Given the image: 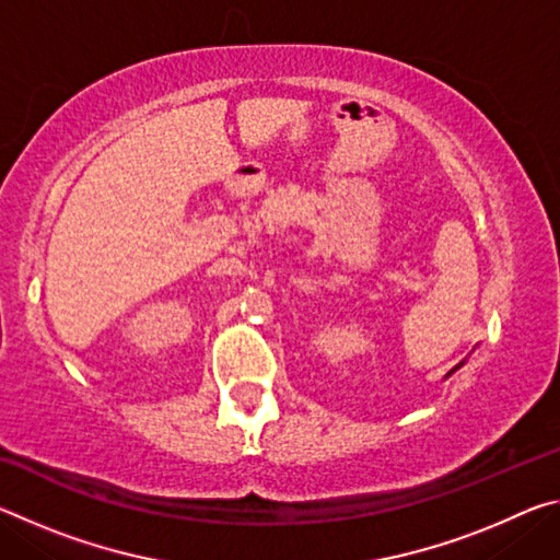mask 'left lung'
<instances>
[{"mask_svg": "<svg viewBox=\"0 0 560 560\" xmlns=\"http://www.w3.org/2000/svg\"><path fill=\"white\" fill-rule=\"evenodd\" d=\"M454 371H457V368H454Z\"/></svg>", "mask_w": 560, "mask_h": 560, "instance_id": "1", "label": "left lung"}]
</instances>
